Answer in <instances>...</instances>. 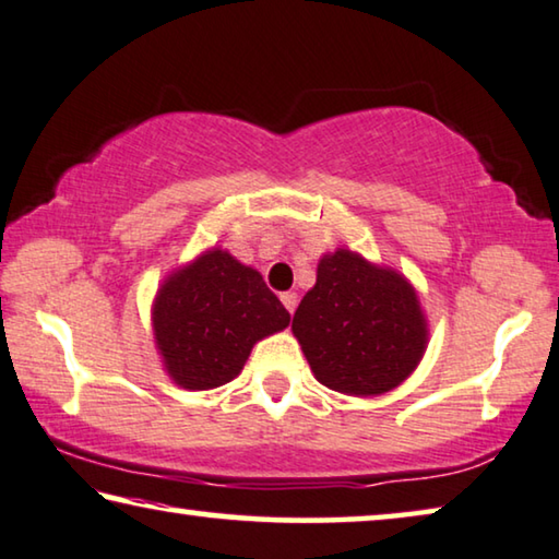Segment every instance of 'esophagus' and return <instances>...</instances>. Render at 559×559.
<instances>
[{
    "instance_id": "34e87169",
    "label": "esophagus",
    "mask_w": 559,
    "mask_h": 559,
    "mask_svg": "<svg viewBox=\"0 0 559 559\" xmlns=\"http://www.w3.org/2000/svg\"><path fill=\"white\" fill-rule=\"evenodd\" d=\"M281 300H283V306H286V311H288V313H294V311H296V306H298V296L294 294V290H288V294H281Z\"/></svg>"
}]
</instances>
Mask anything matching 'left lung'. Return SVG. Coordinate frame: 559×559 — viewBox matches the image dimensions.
Returning <instances> with one entry per match:
<instances>
[{"label": "left lung", "mask_w": 559, "mask_h": 559, "mask_svg": "<svg viewBox=\"0 0 559 559\" xmlns=\"http://www.w3.org/2000/svg\"><path fill=\"white\" fill-rule=\"evenodd\" d=\"M290 331L318 383L358 397L401 385L428 345V321L407 278L348 248L318 263Z\"/></svg>", "instance_id": "left-lung-1"}]
</instances>
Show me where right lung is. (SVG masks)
<instances>
[{
	"mask_svg": "<svg viewBox=\"0 0 559 559\" xmlns=\"http://www.w3.org/2000/svg\"><path fill=\"white\" fill-rule=\"evenodd\" d=\"M290 313L263 276L224 248L176 269L154 298L152 325L168 378L211 391L241 373L251 348L283 331Z\"/></svg>",
	"mask_w": 559,
	"mask_h": 559,
	"instance_id": "right-lung-1",
	"label": "right lung"
}]
</instances>
